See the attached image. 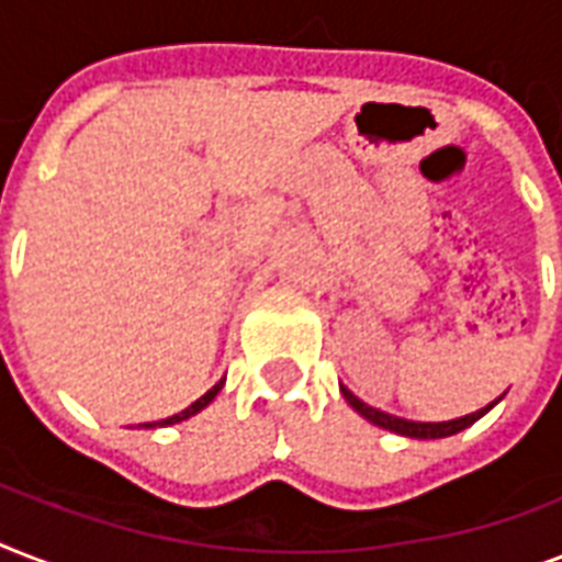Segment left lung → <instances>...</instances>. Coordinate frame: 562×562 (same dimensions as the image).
<instances>
[{
	"mask_svg": "<svg viewBox=\"0 0 562 562\" xmlns=\"http://www.w3.org/2000/svg\"><path fill=\"white\" fill-rule=\"evenodd\" d=\"M341 393H344V400L350 402L352 408L359 411L364 419H370L373 426L387 428V431H393V435L414 437V440H437V437L458 435V431H463L467 426H472V423H475V419H479L481 414L490 408V405H493V402H490L487 408L475 411V414H467V417L449 419V423H414V419H402V417H393V414H384V411H379V408H370V405H364L359 396H352L347 387H341Z\"/></svg>",
	"mask_w": 562,
	"mask_h": 562,
	"instance_id": "left-lung-1",
	"label": "left lung"
}]
</instances>
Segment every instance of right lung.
Here are the masks:
<instances>
[{"instance_id":"1","label":"right lung","mask_w":562,"mask_h":562,"mask_svg":"<svg viewBox=\"0 0 562 562\" xmlns=\"http://www.w3.org/2000/svg\"><path fill=\"white\" fill-rule=\"evenodd\" d=\"M221 384L224 382H218L215 384V387H210V391L203 393L201 400H194L192 405H189V408H183L180 411V414H175V417H166V419H157V423H143L145 428H160V426H175V423H183V419H189V417H194V414H198V411H203L206 408V405H210L212 400H215V396H218V391H221Z\"/></svg>"}]
</instances>
